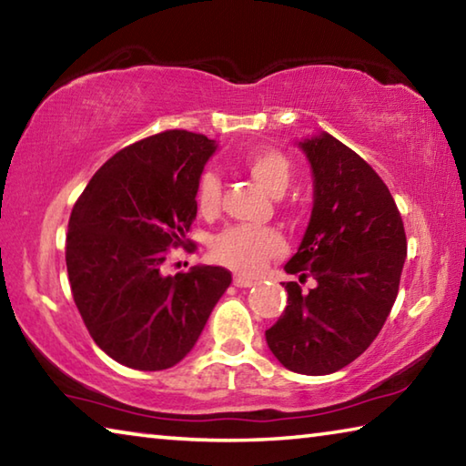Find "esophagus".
<instances>
[{"mask_svg": "<svg viewBox=\"0 0 466 466\" xmlns=\"http://www.w3.org/2000/svg\"><path fill=\"white\" fill-rule=\"evenodd\" d=\"M234 286L236 288H250V286H255V279L247 278V275H234Z\"/></svg>", "mask_w": 466, "mask_h": 466, "instance_id": "34e87169", "label": "esophagus"}]
</instances>
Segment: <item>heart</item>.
<instances>
[{
    "instance_id": "obj_1",
    "label": "heart",
    "mask_w": 466,
    "mask_h": 466,
    "mask_svg": "<svg viewBox=\"0 0 466 466\" xmlns=\"http://www.w3.org/2000/svg\"><path fill=\"white\" fill-rule=\"evenodd\" d=\"M244 168L273 197H281L289 187L291 164L288 156L278 152V149L250 152L244 160ZM219 197H222V183H219L218 175L211 170L203 172L195 195L199 214H216L219 208ZM209 248L211 257L218 263L240 273H257L258 269H263L269 258L279 257L286 244H283L281 234L278 230H271V228L236 226L214 236Z\"/></svg>"
}]
</instances>
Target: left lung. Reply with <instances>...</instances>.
Wrapping results in <instances>:
<instances>
[{
  "label": "left lung",
  "instance_id": "left-lung-1",
  "mask_svg": "<svg viewBox=\"0 0 466 466\" xmlns=\"http://www.w3.org/2000/svg\"><path fill=\"white\" fill-rule=\"evenodd\" d=\"M312 172L310 222L286 271L288 306L267 345L283 368L325 376L351 364L380 333L407 257L403 219L389 187L341 141L317 131L296 139Z\"/></svg>",
  "mask_w": 466,
  "mask_h": 466
}]
</instances>
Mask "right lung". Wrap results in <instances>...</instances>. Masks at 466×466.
<instances>
[{"label": "right lung", "instance_id": "right-lung-1", "mask_svg": "<svg viewBox=\"0 0 466 466\" xmlns=\"http://www.w3.org/2000/svg\"><path fill=\"white\" fill-rule=\"evenodd\" d=\"M216 149V139L191 131L146 137L110 157L74 205L69 286L94 343L123 366H177L230 288L224 267L162 269L168 248L185 247L197 185Z\"/></svg>", "mask_w": 466, "mask_h": 466}]
</instances>
